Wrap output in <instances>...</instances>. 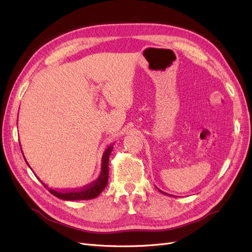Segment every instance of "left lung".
<instances>
[{
    "instance_id": "1",
    "label": "left lung",
    "mask_w": 252,
    "mask_h": 252,
    "mask_svg": "<svg viewBox=\"0 0 252 252\" xmlns=\"http://www.w3.org/2000/svg\"><path fill=\"white\" fill-rule=\"evenodd\" d=\"M158 191H159V192H162V193H163V194H166V195H169V196H173V195H171V194H168V193H166V192H164V191H162V190H159V189H158Z\"/></svg>"
}]
</instances>
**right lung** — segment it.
Masks as SVG:
<instances>
[{"instance_id": "right-lung-1", "label": "right lung", "mask_w": 252, "mask_h": 252, "mask_svg": "<svg viewBox=\"0 0 252 252\" xmlns=\"http://www.w3.org/2000/svg\"><path fill=\"white\" fill-rule=\"evenodd\" d=\"M112 149H113V146H111L110 145V146L105 150V152L103 154V157H102L101 173H100V175H98V178L91 183V184L83 187L81 189H78V190H71V191H58V190H53V189L48 188L49 192L55 196L59 197V199L64 200V201H81V200L94 199V197H96L98 194H100L105 189V187L107 186L108 162H109V156L111 154ZM23 157H24V155H23ZM26 163H27V161H26ZM27 165H28V163H27ZM43 185L46 187V185L45 184H43Z\"/></svg>"}]
</instances>
